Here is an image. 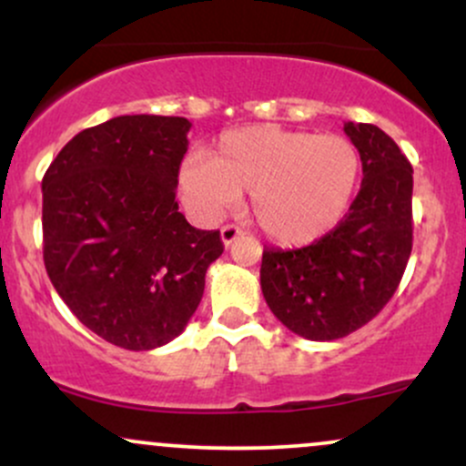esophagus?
Listing matches in <instances>:
<instances>
[{"mask_svg":"<svg viewBox=\"0 0 466 466\" xmlns=\"http://www.w3.org/2000/svg\"><path fill=\"white\" fill-rule=\"evenodd\" d=\"M238 237H240V229L237 226H226L221 229V240L226 248H229V245H232Z\"/></svg>","mask_w":466,"mask_h":466,"instance_id":"34e87169","label":"esophagus"}]
</instances>
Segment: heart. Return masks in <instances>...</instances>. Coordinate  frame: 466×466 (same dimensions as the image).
<instances>
[{"instance_id":"b5f03b06","label":"heart","mask_w":466,"mask_h":466,"mask_svg":"<svg viewBox=\"0 0 466 466\" xmlns=\"http://www.w3.org/2000/svg\"><path fill=\"white\" fill-rule=\"evenodd\" d=\"M360 173V151L349 137L248 127L223 133L206 159H186L179 190L201 217L221 215L249 192L251 215L265 237L302 248L339 226Z\"/></svg>"}]
</instances>
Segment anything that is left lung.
I'll list each match as a JSON object with an SVG mask.
<instances>
[{"mask_svg": "<svg viewBox=\"0 0 466 466\" xmlns=\"http://www.w3.org/2000/svg\"><path fill=\"white\" fill-rule=\"evenodd\" d=\"M361 188L339 226L300 249H265L260 289L271 313L304 339L361 329L397 291L411 254V164L374 125L346 122Z\"/></svg>", "mask_w": 466, "mask_h": 466, "instance_id": "left-lung-1", "label": "left lung"}]
</instances>
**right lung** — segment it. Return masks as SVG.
<instances>
[{
	"instance_id": "right-lung-1",
	"label": "right lung",
	"mask_w": 466,
	"mask_h": 466,
	"mask_svg": "<svg viewBox=\"0 0 466 466\" xmlns=\"http://www.w3.org/2000/svg\"><path fill=\"white\" fill-rule=\"evenodd\" d=\"M190 122L117 116L74 136L44 175V263L69 311L109 344L153 350L186 329L218 229L175 201Z\"/></svg>"
}]
</instances>
